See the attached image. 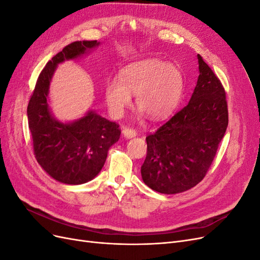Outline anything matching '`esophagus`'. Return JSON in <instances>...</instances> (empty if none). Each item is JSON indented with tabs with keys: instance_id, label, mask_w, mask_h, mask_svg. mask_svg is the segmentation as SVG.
<instances>
[{
	"instance_id": "1",
	"label": "esophagus",
	"mask_w": 260,
	"mask_h": 260,
	"mask_svg": "<svg viewBox=\"0 0 260 260\" xmlns=\"http://www.w3.org/2000/svg\"><path fill=\"white\" fill-rule=\"evenodd\" d=\"M122 135L125 137V138H133L137 136V130L133 129V128H130V127H124L122 129Z\"/></svg>"
}]
</instances>
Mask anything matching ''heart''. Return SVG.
<instances>
[{
	"label": "heart",
	"mask_w": 260,
	"mask_h": 260,
	"mask_svg": "<svg viewBox=\"0 0 260 260\" xmlns=\"http://www.w3.org/2000/svg\"><path fill=\"white\" fill-rule=\"evenodd\" d=\"M182 89L183 78L175 65L148 58L122 68L119 80H109L105 99L111 114L120 117L131 105V94H136L140 109L153 119H161L175 111Z\"/></svg>",
	"instance_id": "b5f03b06"
}]
</instances>
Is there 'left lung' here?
Listing matches in <instances>:
<instances>
[{
	"instance_id": "1",
	"label": "left lung",
	"mask_w": 260,
	"mask_h": 260,
	"mask_svg": "<svg viewBox=\"0 0 260 260\" xmlns=\"http://www.w3.org/2000/svg\"><path fill=\"white\" fill-rule=\"evenodd\" d=\"M200 76L188 103L146 137L144 183L164 194L190 190L206 176L228 127L221 81L198 55Z\"/></svg>"
}]
</instances>
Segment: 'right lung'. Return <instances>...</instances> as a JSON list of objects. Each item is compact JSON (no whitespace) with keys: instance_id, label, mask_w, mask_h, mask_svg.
Instances as JSON below:
<instances>
[{"instance_id":"right-lung-1","label":"right lung","mask_w":260,"mask_h":260,"mask_svg":"<svg viewBox=\"0 0 260 260\" xmlns=\"http://www.w3.org/2000/svg\"><path fill=\"white\" fill-rule=\"evenodd\" d=\"M99 44L96 40H84L66 45L39 75L28 103V125L36 159L61 183L82 184L95 178L104 166L109 147L120 138L119 124L94 112L72 123L57 121L51 115L46 100L59 62L80 56Z\"/></svg>"}]
</instances>
